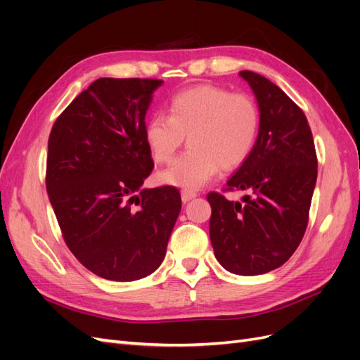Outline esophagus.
I'll return each mask as SVG.
<instances>
[{"label":"esophagus","instance_id":"esophagus-1","mask_svg":"<svg viewBox=\"0 0 360 360\" xmlns=\"http://www.w3.org/2000/svg\"><path fill=\"white\" fill-rule=\"evenodd\" d=\"M195 197H197V193H195L193 191H189V189H183L181 191V201L183 202H189Z\"/></svg>","mask_w":360,"mask_h":360}]
</instances>
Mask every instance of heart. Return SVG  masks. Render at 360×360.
<instances>
[{
    "mask_svg": "<svg viewBox=\"0 0 360 360\" xmlns=\"http://www.w3.org/2000/svg\"><path fill=\"white\" fill-rule=\"evenodd\" d=\"M259 132V110L252 97L221 86L197 85L169 102V115L151 117L144 130L150 153L168 163L188 136L189 150L159 180L171 186L200 189L219 169L231 171L252 153Z\"/></svg>",
    "mask_w": 360,
    "mask_h": 360,
    "instance_id": "obj_1",
    "label": "heart"
}]
</instances>
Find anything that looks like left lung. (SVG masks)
Here are the masks:
<instances>
[{
  "instance_id": "8db88e82",
  "label": "left lung",
  "mask_w": 360,
  "mask_h": 360,
  "mask_svg": "<svg viewBox=\"0 0 360 360\" xmlns=\"http://www.w3.org/2000/svg\"><path fill=\"white\" fill-rule=\"evenodd\" d=\"M254 91L259 132L252 153L226 181L242 201L207 195L210 240L219 264L255 276L281 267L300 245L317 181V155L308 120L278 85L255 72L238 73Z\"/></svg>"
}]
</instances>
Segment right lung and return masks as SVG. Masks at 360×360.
I'll list each match as a JSON object with an SVG mask.
<instances>
[{"label":"right lung","mask_w":360,"mask_h":360,"mask_svg":"<svg viewBox=\"0 0 360 360\" xmlns=\"http://www.w3.org/2000/svg\"><path fill=\"white\" fill-rule=\"evenodd\" d=\"M162 84L99 78L51 130V205L72 254L103 279L129 282L153 274L181 210L176 188L143 189L153 169L144 120ZM135 198L138 211L131 209Z\"/></svg>","instance_id":"right-lung-1"}]
</instances>
